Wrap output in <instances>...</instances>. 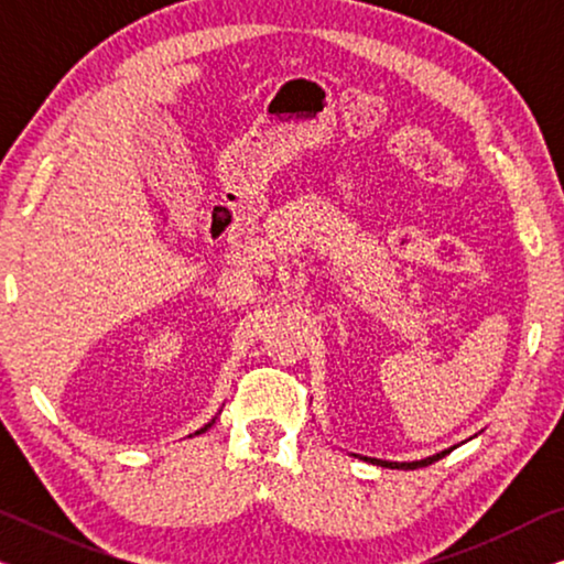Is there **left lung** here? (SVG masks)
<instances>
[{
	"mask_svg": "<svg viewBox=\"0 0 564 564\" xmlns=\"http://www.w3.org/2000/svg\"><path fill=\"white\" fill-rule=\"evenodd\" d=\"M452 449H446V452H442V454H434V457H426V459H421V462H384V459H372L375 465H380V467H390V469H419V467H426V465H434L436 459H442V457H446V454H449ZM367 459V457H365Z\"/></svg>",
	"mask_w": 564,
	"mask_h": 564,
	"instance_id": "left-lung-1",
	"label": "left lung"
}]
</instances>
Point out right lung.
I'll return each instance as SVG.
<instances>
[{
    "instance_id": "obj_1",
    "label": "right lung",
    "mask_w": 564,
    "mask_h": 564,
    "mask_svg": "<svg viewBox=\"0 0 564 564\" xmlns=\"http://www.w3.org/2000/svg\"><path fill=\"white\" fill-rule=\"evenodd\" d=\"M207 426H210V423H207ZM207 426H205V429H199V431H197V434H203V431H207Z\"/></svg>"
}]
</instances>
